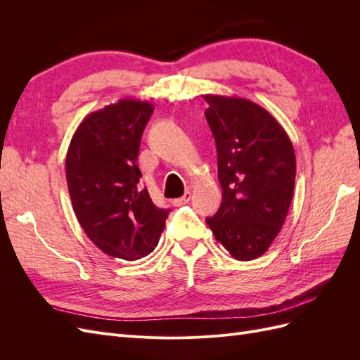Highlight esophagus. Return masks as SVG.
<instances>
[{"mask_svg": "<svg viewBox=\"0 0 360 360\" xmlns=\"http://www.w3.org/2000/svg\"><path fill=\"white\" fill-rule=\"evenodd\" d=\"M191 201V192L188 191L186 193L183 195V197H180V198H177V200H174L172 202H174V205H183V204H188Z\"/></svg>", "mask_w": 360, "mask_h": 360, "instance_id": "obj_1", "label": "esophagus"}]
</instances>
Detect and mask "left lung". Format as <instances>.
<instances>
[{"mask_svg": "<svg viewBox=\"0 0 360 360\" xmlns=\"http://www.w3.org/2000/svg\"><path fill=\"white\" fill-rule=\"evenodd\" d=\"M216 141L222 204L207 217L214 238L238 261L263 255L287 217L296 179V155L276 118L234 96L204 94Z\"/></svg>", "mask_w": 360, "mask_h": 360, "instance_id": "8db88e82", "label": "left lung"}]
</instances>
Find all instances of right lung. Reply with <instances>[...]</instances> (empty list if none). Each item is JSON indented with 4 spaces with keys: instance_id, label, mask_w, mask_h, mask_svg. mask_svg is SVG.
<instances>
[{
    "instance_id": "obj_1",
    "label": "right lung",
    "mask_w": 360,
    "mask_h": 360,
    "mask_svg": "<svg viewBox=\"0 0 360 360\" xmlns=\"http://www.w3.org/2000/svg\"><path fill=\"white\" fill-rule=\"evenodd\" d=\"M153 105L122 99L86 115L72 136L66 179L85 234L102 252L135 261L158 246L169 209L139 184L141 136Z\"/></svg>"
}]
</instances>
